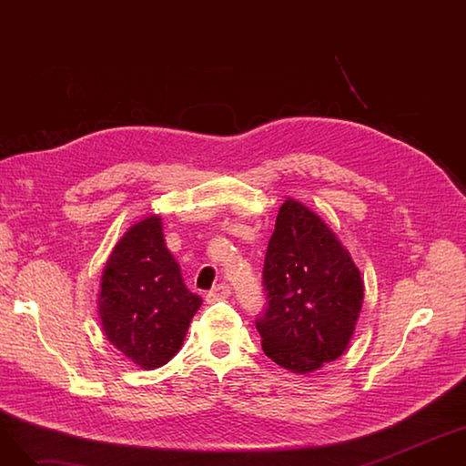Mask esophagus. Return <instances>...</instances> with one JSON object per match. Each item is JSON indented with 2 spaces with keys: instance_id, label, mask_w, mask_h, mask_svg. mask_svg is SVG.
Segmentation results:
<instances>
[{
  "instance_id": "obj_1",
  "label": "esophagus",
  "mask_w": 466,
  "mask_h": 466,
  "mask_svg": "<svg viewBox=\"0 0 466 466\" xmlns=\"http://www.w3.org/2000/svg\"><path fill=\"white\" fill-rule=\"evenodd\" d=\"M228 297H230V287H228L227 283H218L217 287H213V289L208 292L206 300H208L209 304H213V302H218V300H225V299H228Z\"/></svg>"
}]
</instances>
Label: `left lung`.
<instances>
[{"mask_svg":"<svg viewBox=\"0 0 466 466\" xmlns=\"http://www.w3.org/2000/svg\"><path fill=\"white\" fill-rule=\"evenodd\" d=\"M268 308L257 319L262 350L295 374L319 370L350 346L364 283L325 220L287 198L264 258Z\"/></svg>","mask_w":466,"mask_h":466,"instance_id":"obj_1","label":"left lung"}]
</instances>
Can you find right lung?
Wrapping results in <instances>:
<instances>
[{
  "label": "right lung",
  "mask_w": 466,
  "mask_h": 466,
  "mask_svg": "<svg viewBox=\"0 0 466 466\" xmlns=\"http://www.w3.org/2000/svg\"><path fill=\"white\" fill-rule=\"evenodd\" d=\"M200 306L166 248L162 218L149 215L132 225L106 262L97 295L111 344L141 369H160L181 350Z\"/></svg>",
  "instance_id": "right-lung-1"
}]
</instances>
